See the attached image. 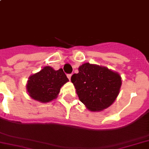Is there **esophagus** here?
Masks as SVG:
<instances>
[{
  "label": "esophagus",
  "mask_w": 149,
  "mask_h": 149,
  "mask_svg": "<svg viewBox=\"0 0 149 149\" xmlns=\"http://www.w3.org/2000/svg\"><path fill=\"white\" fill-rule=\"evenodd\" d=\"M71 77H72V74H68L67 75V77H68V79L70 80V79H71Z\"/></svg>",
  "instance_id": "esophagus-1"
}]
</instances>
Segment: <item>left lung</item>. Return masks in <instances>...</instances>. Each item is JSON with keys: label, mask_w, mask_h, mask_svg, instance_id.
<instances>
[{"label": "left lung", "mask_w": 149, "mask_h": 149, "mask_svg": "<svg viewBox=\"0 0 149 149\" xmlns=\"http://www.w3.org/2000/svg\"><path fill=\"white\" fill-rule=\"evenodd\" d=\"M80 102L92 111H100L111 106L120 92L122 84L117 72L107 67L86 63L78 73L71 77Z\"/></svg>", "instance_id": "obj_1"}]
</instances>
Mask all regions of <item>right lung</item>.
Masks as SVG:
<instances>
[{
  "label": "right lung",
  "instance_id": "1",
  "mask_svg": "<svg viewBox=\"0 0 149 149\" xmlns=\"http://www.w3.org/2000/svg\"><path fill=\"white\" fill-rule=\"evenodd\" d=\"M68 81L62 69L54 70L51 67H45L29 77L26 88L31 98L46 103L55 99L61 87Z\"/></svg>",
  "mask_w": 149,
  "mask_h": 149
}]
</instances>
